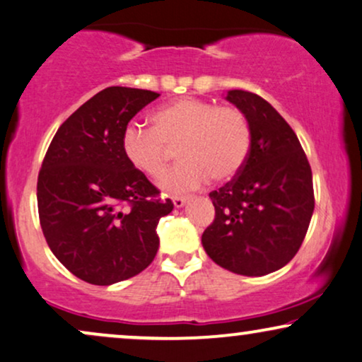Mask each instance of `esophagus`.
<instances>
[{
    "label": "esophagus",
    "mask_w": 362,
    "mask_h": 362,
    "mask_svg": "<svg viewBox=\"0 0 362 362\" xmlns=\"http://www.w3.org/2000/svg\"><path fill=\"white\" fill-rule=\"evenodd\" d=\"M186 201L187 196H175V198H173V203H175L176 208H182V206L186 204Z\"/></svg>",
    "instance_id": "obj_1"
}]
</instances>
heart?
Masks as SVG:
<instances>
[{
  "label": "heart",
  "instance_id": "1",
  "mask_svg": "<svg viewBox=\"0 0 362 362\" xmlns=\"http://www.w3.org/2000/svg\"><path fill=\"white\" fill-rule=\"evenodd\" d=\"M151 129L131 124L123 133L129 164L149 177H161L177 149L181 163L161 181L168 191H189L211 177H236L251 151V126L241 110L199 98H180L153 112Z\"/></svg>",
  "mask_w": 362,
  "mask_h": 362
}]
</instances>
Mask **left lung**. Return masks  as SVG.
<instances>
[{"label": "left lung", "instance_id": "1", "mask_svg": "<svg viewBox=\"0 0 362 362\" xmlns=\"http://www.w3.org/2000/svg\"><path fill=\"white\" fill-rule=\"evenodd\" d=\"M226 100L251 126V151L241 173L209 192L216 216L201 238L224 269L264 276L288 264L314 211L313 173L293 128L266 100L231 89Z\"/></svg>", "mask_w": 362, "mask_h": 362}]
</instances>
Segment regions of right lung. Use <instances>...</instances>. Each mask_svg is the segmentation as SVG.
<instances>
[{
    "mask_svg": "<svg viewBox=\"0 0 362 362\" xmlns=\"http://www.w3.org/2000/svg\"><path fill=\"white\" fill-rule=\"evenodd\" d=\"M159 95L111 86L59 126L37 176V213L49 250L76 278L110 286L139 274L159 247L170 199L124 158L128 123Z\"/></svg>",
    "mask_w": 362,
    "mask_h": 362,
    "instance_id": "right-lung-1",
    "label": "right lung"
}]
</instances>
